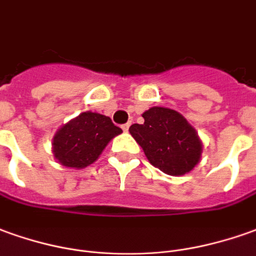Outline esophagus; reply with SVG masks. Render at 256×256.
Segmentation results:
<instances>
[{"instance_id":"34e87169","label":"esophagus","mask_w":256,"mask_h":256,"mask_svg":"<svg viewBox=\"0 0 256 256\" xmlns=\"http://www.w3.org/2000/svg\"><path fill=\"white\" fill-rule=\"evenodd\" d=\"M130 125H131V124H130V122H126V124L122 125V126H121V128H122V131L128 132V130H130Z\"/></svg>"}]
</instances>
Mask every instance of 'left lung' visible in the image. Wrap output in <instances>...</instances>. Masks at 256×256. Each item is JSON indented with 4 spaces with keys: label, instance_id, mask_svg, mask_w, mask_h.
I'll return each instance as SVG.
<instances>
[{
    "label": "left lung",
    "instance_id": "1",
    "mask_svg": "<svg viewBox=\"0 0 256 256\" xmlns=\"http://www.w3.org/2000/svg\"><path fill=\"white\" fill-rule=\"evenodd\" d=\"M142 117L145 121L131 125L130 132L152 164L168 176H182L198 164L202 142L178 111L152 107Z\"/></svg>",
    "mask_w": 256,
    "mask_h": 256
}]
</instances>
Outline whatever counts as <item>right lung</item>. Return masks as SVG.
Wrapping results in <instances>:
<instances>
[{"mask_svg": "<svg viewBox=\"0 0 256 256\" xmlns=\"http://www.w3.org/2000/svg\"><path fill=\"white\" fill-rule=\"evenodd\" d=\"M122 132L110 117L86 111L62 125L52 138V153L65 167L84 168L94 163L107 144Z\"/></svg>", "mask_w": 256, "mask_h": 256, "instance_id": "1", "label": "right lung"}]
</instances>
